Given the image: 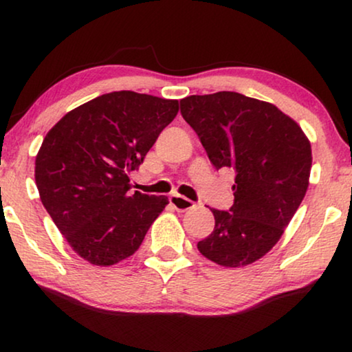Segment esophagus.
<instances>
[{
	"label": "esophagus",
	"mask_w": 352,
	"mask_h": 352,
	"mask_svg": "<svg viewBox=\"0 0 352 352\" xmlns=\"http://www.w3.org/2000/svg\"><path fill=\"white\" fill-rule=\"evenodd\" d=\"M170 204L175 206L177 211H187V210L194 208V201L186 199V197H182V195H177V194L170 197Z\"/></svg>",
	"instance_id": "1"
}]
</instances>
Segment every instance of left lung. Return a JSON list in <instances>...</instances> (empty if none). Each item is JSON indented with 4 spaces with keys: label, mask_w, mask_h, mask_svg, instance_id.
<instances>
[{
    "label": "left lung",
    "mask_w": 352,
    "mask_h": 352,
    "mask_svg": "<svg viewBox=\"0 0 352 352\" xmlns=\"http://www.w3.org/2000/svg\"><path fill=\"white\" fill-rule=\"evenodd\" d=\"M181 113L216 170L235 173L234 205L229 211L211 210L214 229L197 248L224 267L258 261L278 242L305 199L309 139L274 104L232 91L181 99Z\"/></svg>",
    "instance_id": "obj_1"
}]
</instances>
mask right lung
Wrapping results in <instances>:
<instances>
[{
  "mask_svg": "<svg viewBox=\"0 0 352 352\" xmlns=\"http://www.w3.org/2000/svg\"><path fill=\"white\" fill-rule=\"evenodd\" d=\"M177 110L175 99L113 91L70 110L43 139L35 160L41 204L88 263L131 256L168 205L165 195L131 194L129 173Z\"/></svg>",
  "mask_w": 352,
  "mask_h": 352,
  "instance_id": "1",
  "label": "right lung"
}]
</instances>
